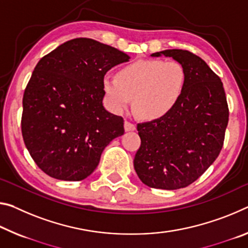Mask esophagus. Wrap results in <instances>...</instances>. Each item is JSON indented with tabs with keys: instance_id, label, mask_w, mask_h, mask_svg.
<instances>
[{
	"instance_id": "1",
	"label": "esophagus",
	"mask_w": 248,
	"mask_h": 248,
	"mask_svg": "<svg viewBox=\"0 0 248 248\" xmlns=\"http://www.w3.org/2000/svg\"><path fill=\"white\" fill-rule=\"evenodd\" d=\"M124 130L125 131H135L136 130V124L130 123V121L125 120L124 121Z\"/></svg>"
}]
</instances>
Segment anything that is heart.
I'll list each match as a JSON object with an SVG mask.
<instances>
[{
    "instance_id": "heart-1",
    "label": "heart",
    "mask_w": 248,
    "mask_h": 248,
    "mask_svg": "<svg viewBox=\"0 0 248 248\" xmlns=\"http://www.w3.org/2000/svg\"><path fill=\"white\" fill-rule=\"evenodd\" d=\"M186 69L176 61L140 60L124 65L116 77H105L103 92L108 108L124 112L131 104L139 118L156 120L169 115L182 98Z\"/></svg>"
}]
</instances>
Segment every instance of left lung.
<instances>
[{
	"mask_svg": "<svg viewBox=\"0 0 248 248\" xmlns=\"http://www.w3.org/2000/svg\"><path fill=\"white\" fill-rule=\"evenodd\" d=\"M183 66L186 86L166 117L138 124L140 148L133 167L145 186L176 190L198 180L221 152L229 124L223 82L201 57L184 49L155 53Z\"/></svg>",
	"mask_w": 248,
	"mask_h": 248,
	"instance_id": "8db88e82",
	"label": "left lung"
}]
</instances>
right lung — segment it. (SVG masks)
<instances>
[{
  "instance_id": "1",
  "label": "right lung",
  "mask_w": 248,
  "mask_h": 248,
  "mask_svg": "<svg viewBox=\"0 0 248 248\" xmlns=\"http://www.w3.org/2000/svg\"><path fill=\"white\" fill-rule=\"evenodd\" d=\"M127 54L92 38H74L41 58L23 96L22 136L37 167L57 180L93 172L123 117L103 106V79Z\"/></svg>"
}]
</instances>
